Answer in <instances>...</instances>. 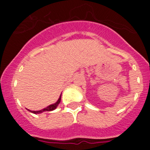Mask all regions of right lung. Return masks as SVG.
<instances>
[{
    "label": "right lung",
    "mask_w": 150,
    "mask_h": 150,
    "mask_svg": "<svg viewBox=\"0 0 150 150\" xmlns=\"http://www.w3.org/2000/svg\"><path fill=\"white\" fill-rule=\"evenodd\" d=\"M61 97H62V95H60V97H59V100H57V102H55V104H51V105L48 106V107H46V108H44V109H43V110H41L32 111V110H28L30 111V112H33V113H34V114H39V113H41V112H45V111H52V110H55V109H56V107H58V105H59V103H60V102H61Z\"/></svg>",
    "instance_id": "add662e5"
}]
</instances>
